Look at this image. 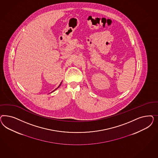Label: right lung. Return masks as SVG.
Masks as SVG:
<instances>
[{
  "instance_id": "obj_1",
  "label": "right lung",
  "mask_w": 158,
  "mask_h": 158,
  "mask_svg": "<svg viewBox=\"0 0 158 158\" xmlns=\"http://www.w3.org/2000/svg\"><path fill=\"white\" fill-rule=\"evenodd\" d=\"M61 83H60V85H59V86H60V85H61ZM59 86H58V87L57 88H58V87H59ZM55 89V90H54V91H55V90H56V89Z\"/></svg>"
}]
</instances>
